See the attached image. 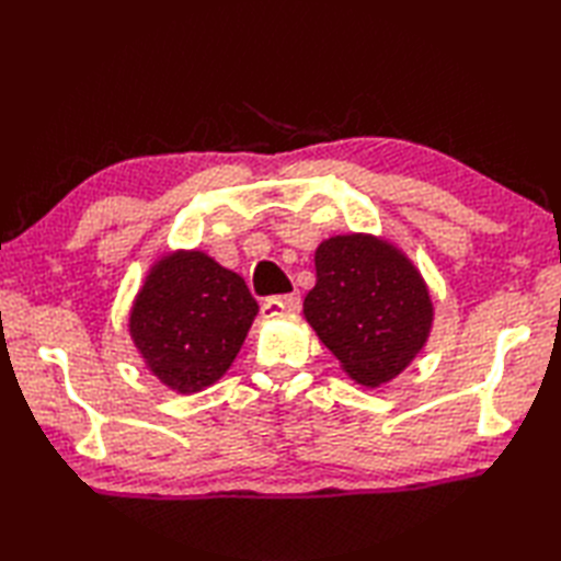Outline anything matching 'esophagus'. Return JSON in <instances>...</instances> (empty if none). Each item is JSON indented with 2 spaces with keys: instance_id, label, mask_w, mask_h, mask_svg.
<instances>
[{
  "instance_id": "34e87169",
  "label": "esophagus",
  "mask_w": 561,
  "mask_h": 561,
  "mask_svg": "<svg viewBox=\"0 0 561 561\" xmlns=\"http://www.w3.org/2000/svg\"><path fill=\"white\" fill-rule=\"evenodd\" d=\"M272 304H277V306H282V308H287V311H299V306H301V296H299V291L282 294V296H274Z\"/></svg>"
}]
</instances>
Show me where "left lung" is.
Returning a JSON list of instances; mask_svg holds the SVG:
<instances>
[{
	"mask_svg": "<svg viewBox=\"0 0 561 561\" xmlns=\"http://www.w3.org/2000/svg\"><path fill=\"white\" fill-rule=\"evenodd\" d=\"M306 320L356 383L396 378L424 347L434 320L426 284L398 248L352 233L316 250Z\"/></svg>",
	"mask_w": 561,
	"mask_h": 561,
	"instance_id": "1",
	"label": "left lung"
}]
</instances>
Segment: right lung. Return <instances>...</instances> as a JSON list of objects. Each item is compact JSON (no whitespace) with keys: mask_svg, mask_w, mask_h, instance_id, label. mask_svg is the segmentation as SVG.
<instances>
[{"mask_svg":"<svg viewBox=\"0 0 561 561\" xmlns=\"http://www.w3.org/2000/svg\"><path fill=\"white\" fill-rule=\"evenodd\" d=\"M255 313L243 277L199 250L173 253L141 287L129 335L161 383L197 392L226 374Z\"/></svg>","mask_w":561,"mask_h":561,"instance_id":"obj_1","label":"right lung"}]
</instances>
